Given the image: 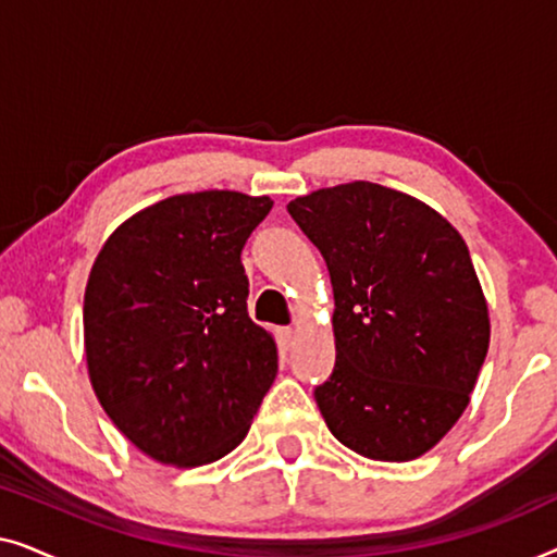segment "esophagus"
Masks as SVG:
<instances>
[{"instance_id":"obj_1","label":"esophagus","mask_w":557,"mask_h":557,"mask_svg":"<svg viewBox=\"0 0 557 557\" xmlns=\"http://www.w3.org/2000/svg\"><path fill=\"white\" fill-rule=\"evenodd\" d=\"M278 337H281V342H284L286 347H288V345H294V339H296V330H292V326H284V330H278Z\"/></svg>"}]
</instances>
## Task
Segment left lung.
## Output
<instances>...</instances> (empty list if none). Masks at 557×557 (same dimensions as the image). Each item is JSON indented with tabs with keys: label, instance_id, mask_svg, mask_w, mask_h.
<instances>
[{
	"label": "left lung",
	"instance_id": "8db88e82",
	"mask_svg": "<svg viewBox=\"0 0 557 557\" xmlns=\"http://www.w3.org/2000/svg\"><path fill=\"white\" fill-rule=\"evenodd\" d=\"M288 215L334 288L332 377L314 391L334 438L375 461L431 451L469 406L490 309L459 231L375 182L296 197Z\"/></svg>",
	"mask_w": 557,
	"mask_h": 557
}]
</instances>
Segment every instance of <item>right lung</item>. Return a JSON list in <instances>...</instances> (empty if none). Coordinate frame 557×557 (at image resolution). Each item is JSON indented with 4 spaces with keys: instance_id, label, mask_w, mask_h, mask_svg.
I'll list each match as a JSON object with an SVG mask.
<instances>
[{
    "instance_id": "1",
    "label": "right lung",
    "mask_w": 557,
    "mask_h": 557,
    "mask_svg": "<svg viewBox=\"0 0 557 557\" xmlns=\"http://www.w3.org/2000/svg\"><path fill=\"white\" fill-rule=\"evenodd\" d=\"M271 197L174 195L121 223L83 299L88 377L113 425L189 469L246 438L276 380V342L248 317L240 253Z\"/></svg>"
}]
</instances>
